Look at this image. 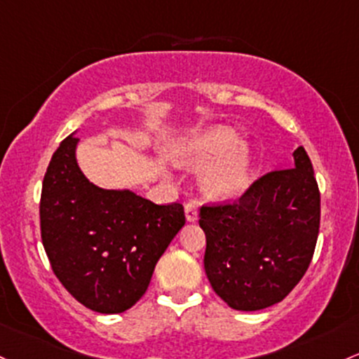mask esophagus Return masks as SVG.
I'll return each mask as SVG.
<instances>
[{"label": "esophagus", "instance_id": "obj_1", "mask_svg": "<svg viewBox=\"0 0 359 359\" xmlns=\"http://www.w3.org/2000/svg\"><path fill=\"white\" fill-rule=\"evenodd\" d=\"M186 219L189 223L198 222V206H196L194 203L186 204Z\"/></svg>", "mask_w": 359, "mask_h": 359}]
</instances>
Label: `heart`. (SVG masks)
Wrapping results in <instances>:
<instances>
[{
    "instance_id": "b5f03b06",
    "label": "heart",
    "mask_w": 359,
    "mask_h": 359,
    "mask_svg": "<svg viewBox=\"0 0 359 359\" xmlns=\"http://www.w3.org/2000/svg\"><path fill=\"white\" fill-rule=\"evenodd\" d=\"M170 161L179 168H199L201 189L215 201H235L250 186L254 153L233 128L212 124L175 141Z\"/></svg>"
}]
</instances>
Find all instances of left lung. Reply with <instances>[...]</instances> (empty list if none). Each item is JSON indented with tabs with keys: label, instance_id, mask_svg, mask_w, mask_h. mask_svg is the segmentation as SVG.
<instances>
[{
	"label": "left lung",
	"instance_id": "left-lung-1",
	"mask_svg": "<svg viewBox=\"0 0 359 359\" xmlns=\"http://www.w3.org/2000/svg\"><path fill=\"white\" fill-rule=\"evenodd\" d=\"M293 158L294 168L261 177L238 203L201 208L204 271L235 310L255 312L285 300L313 257L320 194L303 147Z\"/></svg>",
	"mask_w": 359,
	"mask_h": 359
}]
</instances>
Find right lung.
I'll use <instances>...</instances> for the list:
<instances>
[{
  "mask_svg": "<svg viewBox=\"0 0 359 359\" xmlns=\"http://www.w3.org/2000/svg\"><path fill=\"white\" fill-rule=\"evenodd\" d=\"M74 135L59 144L42 182V243L54 274L81 305L121 313L148 290L156 262L186 224L184 208L90 182Z\"/></svg>",
  "mask_w": 359,
  "mask_h": 359,
  "instance_id": "obj_1",
  "label": "right lung"
}]
</instances>
